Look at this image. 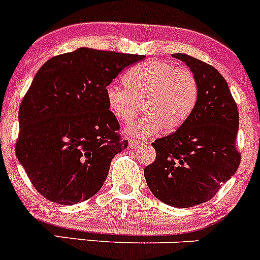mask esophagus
Segmentation results:
<instances>
[{
	"mask_svg": "<svg viewBox=\"0 0 260 260\" xmlns=\"http://www.w3.org/2000/svg\"><path fill=\"white\" fill-rule=\"evenodd\" d=\"M128 145L132 148H134V149H137V148H140L142 145H145V143L140 142V140H135V139H130L128 140Z\"/></svg>",
	"mask_w": 260,
	"mask_h": 260,
	"instance_id": "34e87169",
	"label": "esophagus"
}]
</instances>
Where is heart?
I'll return each mask as SVG.
<instances>
[{
  "label": "heart",
  "instance_id": "obj_1",
  "mask_svg": "<svg viewBox=\"0 0 260 260\" xmlns=\"http://www.w3.org/2000/svg\"><path fill=\"white\" fill-rule=\"evenodd\" d=\"M125 89L108 86L106 100L111 113L122 122L139 113L145 116L127 125L125 133L148 138L162 130L172 133L189 118L198 101V81L187 69L167 61H147L123 76Z\"/></svg>",
  "mask_w": 260,
  "mask_h": 260
}]
</instances>
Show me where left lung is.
<instances>
[{"instance_id": "left-lung-1", "label": "left lung", "mask_w": 260, "mask_h": 260, "mask_svg": "<svg viewBox=\"0 0 260 260\" xmlns=\"http://www.w3.org/2000/svg\"><path fill=\"white\" fill-rule=\"evenodd\" d=\"M172 57L194 74L198 101L176 132L154 140L157 155L144 169V177L160 202L189 208L212 199L239 169V112L227 81L213 66L185 53Z\"/></svg>"}]
</instances>
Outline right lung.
I'll use <instances>...</instances> for the list:
<instances>
[{"instance_id":"add662e5","label":"right lung","mask_w":260,"mask_h":260,"mask_svg":"<svg viewBox=\"0 0 260 260\" xmlns=\"http://www.w3.org/2000/svg\"><path fill=\"white\" fill-rule=\"evenodd\" d=\"M143 54L80 47L47 61L19 108L16 157L38 192L73 206L100 191L111 160L127 148L107 86Z\"/></svg>"}]
</instances>
